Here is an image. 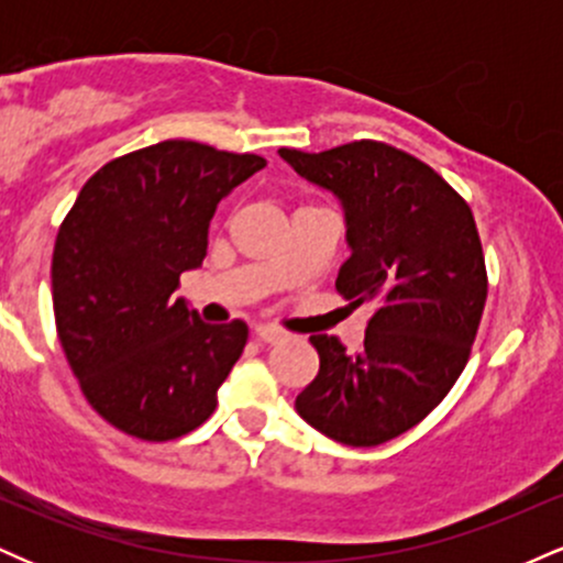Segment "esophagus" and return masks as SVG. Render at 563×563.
I'll use <instances>...</instances> for the list:
<instances>
[{
	"label": "esophagus",
	"instance_id": "obj_1",
	"mask_svg": "<svg viewBox=\"0 0 563 563\" xmlns=\"http://www.w3.org/2000/svg\"><path fill=\"white\" fill-rule=\"evenodd\" d=\"M254 333L262 344H277V341L286 339V333H283L280 328H273V325H260Z\"/></svg>",
	"mask_w": 563,
	"mask_h": 563
}]
</instances>
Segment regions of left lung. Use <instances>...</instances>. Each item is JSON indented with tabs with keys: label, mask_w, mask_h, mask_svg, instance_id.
Returning <instances> with one entry per match:
<instances>
[{
	"label": "left lung",
	"mask_w": 563,
	"mask_h": 563,
	"mask_svg": "<svg viewBox=\"0 0 563 563\" xmlns=\"http://www.w3.org/2000/svg\"><path fill=\"white\" fill-rule=\"evenodd\" d=\"M280 156L341 198L352 256L335 290L373 309L360 352L309 335L320 371L296 410L335 442L376 448L421 423L468 363L487 301L479 230L461 192L389 142Z\"/></svg>",
	"instance_id": "1"
}]
</instances>
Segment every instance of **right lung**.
<instances>
[{
  "mask_svg": "<svg viewBox=\"0 0 563 563\" xmlns=\"http://www.w3.org/2000/svg\"><path fill=\"white\" fill-rule=\"evenodd\" d=\"M267 164L192 140H164L97 169L57 230V339L87 402L145 442L190 434L249 341L243 320L209 325L174 299L200 267L209 222L232 187Z\"/></svg>",
  "mask_w": 563,
  "mask_h": 563,
  "instance_id": "right-lung-1",
  "label": "right lung"
}]
</instances>
